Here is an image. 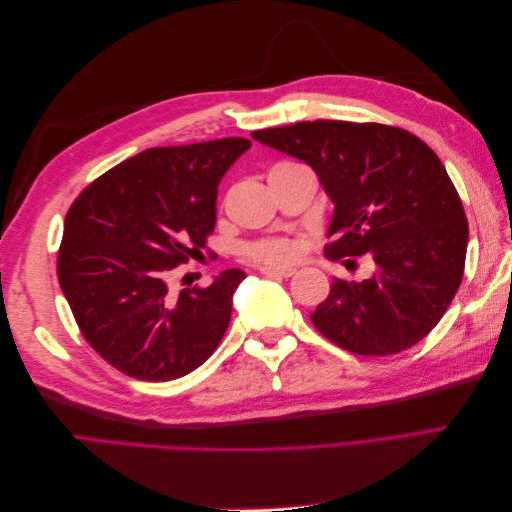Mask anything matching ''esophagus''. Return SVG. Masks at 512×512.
Returning a JSON list of instances; mask_svg holds the SVG:
<instances>
[{"label":"esophagus","mask_w":512,"mask_h":512,"mask_svg":"<svg viewBox=\"0 0 512 512\" xmlns=\"http://www.w3.org/2000/svg\"><path fill=\"white\" fill-rule=\"evenodd\" d=\"M260 273H262V275H267V277H290V275H294V269H292V267H284V269L262 267V269H260Z\"/></svg>","instance_id":"esophagus-1"}]
</instances>
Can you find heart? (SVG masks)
<instances>
[{"label": "heart", "instance_id": "obj_1", "mask_svg": "<svg viewBox=\"0 0 512 512\" xmlns=\"http://www.w3.org/2000/svg\"><path fill=\"white\" fill-rule=\"evenodd\" d=\"M301 245L297 239H260L241 245V256L258 265H288L299 256Z\"/></svg>", "mask_w": 512, "mask_h": 512}]
</instances>
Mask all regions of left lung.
<instances>
[{
  "mask_svg": "<svg viewBox=\"0 0 512 512\" xmlns=\"http://www.w3.org/2000/svg\"><path fill=\"white\" fill-rule=\"evenodd\" d=\"M252 136L316 170L335 203L324 254H367L374 267L363 282L335 280L314 327L361 356L421 342L455 299L468 250L466 211L433 149L374 121H299Z\"/></svg>",
  "mask_w": 512,
  "mask_h": 512,
  "instance_id": "obj_1",
  "label": "left lung"
}]
</instances>
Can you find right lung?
<instances>
[{
    "label": "right lung",
    "instance_id": "right-lung-1",
    "mask_svg": "<svg viewBox=\"0 0 512 512\" xmlns=\"http://www.w3.org/2000/svg\"><path fill=\"white\" fill-rule=\"evenodd\" d=\"M247 138L153 147L106 170L68 209L57 277L76 324L106 363L136 380L190 374L220 346L245 273L170 292L179 265L203 256L218 183Z\"/></svg>",
    "mask_w": 512,
    "mask_h": 512
}]
</instances>
